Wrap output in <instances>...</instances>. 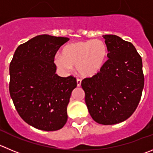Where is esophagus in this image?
Here are the masks:
<instances>
[{
    "instance_id": "esophagus-1",
    "label": "esophagus",
    "mask_w": 153,
    "mask_h": 153,
    "mask_svg": "<svg viewBox=\"0 0 153 153\" xmlns=\"http://www.w3.org/2000/svg\"><path fill=\"white\" fill-rule=\"evenodd\" d=\"M81 80L79 79V78H78V79H77V86L80 87L81 86Z\"/></svg>"
}]
</instances>
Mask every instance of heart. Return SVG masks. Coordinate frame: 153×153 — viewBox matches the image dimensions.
I'll return each instance as SVG.
<instances>
[{"label": "heart", "instance_id": "1", "mask_svg": "<svg viewBox=\"0 0 153 153\" xmlns=\"http://www.w3.org/2000/svg\"><path fill=\"white\" fill-rule=\"evenodd\" d=\"M108 59V48L100 40L76 41L66 44L62 55L54 57V63L62 71L68 72L76 65L78 74L91 78L100 72Z\"/></svg>", "mask_w": 153, "mask_h": 153}]
</instances>
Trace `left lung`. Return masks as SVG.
Here are the masks:
<instances>
[{"label":"left lung","mask_w":153,"mask_h":153,"mask_svg":"<svg viewBox=\"0 0 153 153\" xmlns=\"http://www.w3.org/2000/svg\"><path fill=\"white\" fill-rule=\"evenodd\" d=\"M102 37L109 59L97 75L85 78L81 87L93 119L115 125L128 119L139 104L144 86L143 62L131 42L117 35Z\"/></svg>","instance_id":"1"}]
</instances>
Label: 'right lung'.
<instances>
[{
    "mask_svg": "<svg viewBox=\"0 0 153 153\" xmlns=\"http://www.w3.org/2000/svg\"><path fill=\"white\" fill-rule=\"evenodd\" d=\"M68 40L38 35L17 48L10 65V94L16 109L37 129L57 131L67 122V105L77 81L56 74L54 57Z\"/></svg>",
    "mask_w": 153,
    "mask_h": 153,
    "instance_id": "right-lung-1",
    "label": "right lung"
}]
</instances>
